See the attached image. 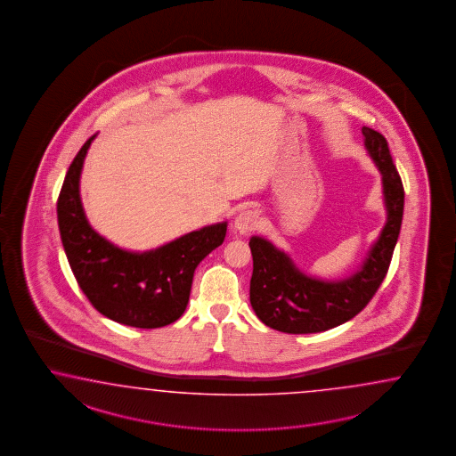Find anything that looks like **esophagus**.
I'll return each instance as SVG.
<instances>
[{
    "instance_id": "obj_1",
    "label": "esophagus",
    "mask_w": 456,
    "mask_h": 456,
    "mask_svg": "<svg viewBox=\"0 0 456 456\" xmlns=\"http://www.w3.org/2000/svg\"><path fill=\"white\" fill-rule=\"evenodd\" d=\"M235 229L240 232V234H248L252 232L257 224H259V212L254 209L242 210L237 217H235Z\"/></svg>"
}]
</instances>
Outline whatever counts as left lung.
Here are the masks:
<instances>
[{
	"mask_svg": "<svg viewBox=\"0 0 456 456\" xmlns=\"http://www.w3.org/2000/svg\"><path fill=\"white\" fill-rule=\"evenodd\" d=\"M362 134L382 173L388 212L380 239L362 271L342 282H322L297 271L292 260L265 239L252 237L248 242L254 260L250 304L260 321L279 332H323L354 319L367 307L388 272L402 227L405 191L387 139L370 127H362Z\"/></svg>",
	"mask_w": 456,
	"mask_h": 456,
	"instance_id": "left-lung-1",
	"label": "left lung"
}]
</instances>
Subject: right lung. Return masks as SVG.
Segmentation results:
<instances>
[{
	"mask_svg": "<svg viewBox=\"0 0 456 456\" xmlns=\"http://www.w3.org/2000/svg\"><path fill=\"white\" fill-rule=\"evenodd\" d=\"M91 135L76 154L58 197L62 247L76 281L104 317L137 329H159L184 314L199 262L221 246L227 224H216L144 254L110 244L87 224L79 175Z\"/></svg>",
	"mask_w": 456,
	"mask_h": 456,
	"instance_id": "add662e5",
	"label": "right lung"
}]
</instances>
